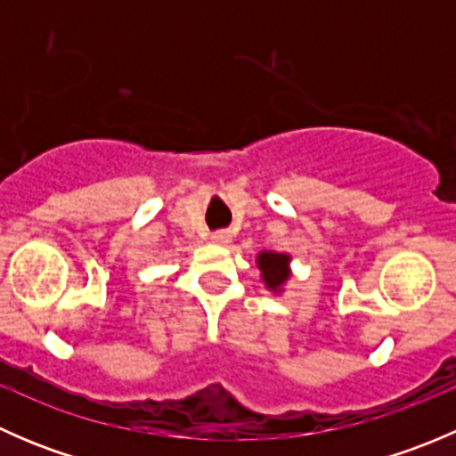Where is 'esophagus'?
I'll use <instances>...</instances> for the list:
<instances>
[{"label": "esophagus", "mask_w": 456, "mask_h": 456, "mask_svg": "<svg viewBox=\"0 0 456 456\" xmlns=\"http://www.w3.org/2000/svg\"><path fill=\"white\" fill-rule=\"evenodd\" d=\"M211 240H214L216 245H229V242H232V236H229L227 232H216L211 233Z\"/></svg>", "instance_id": "1"}]
</instances>
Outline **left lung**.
<instances>
[{
  "mask_svg": "<svg viewBox=\"0 0 456 456\" xmlns=\"http://www.w3.org/2000/svg\"><path fill=\"white\" fill-rule=\"evenodd\" d=\"M256 262H257V269H260V278L262 282H265V287L275 293L282 291L287 280L291 278V269H289L291 256L275 254V251H262Z\"/></svg>",
  "mask_w": 456,
  "mask_h": 456,
  "instance_id": "obj_1",
  "label": "left lung"
}]
</instances>
